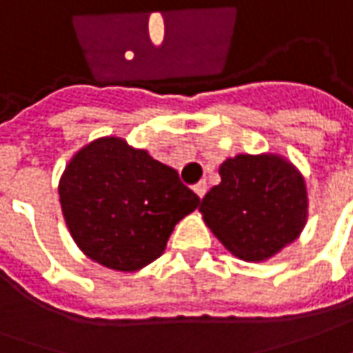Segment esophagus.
Listing matches in <instances>:
<instances>
[{
  "instance_id": "esophagus-1",
  "label": "esophagus",
  "mask_w": 353,
  "mask_h": 353,
  "mask_svg": "<svg viewBox=\"0 0 353 353\" xmlns=\"http://www.w3.org/2000/svg\"><path fill=\"white\" fill-rule=\"evenodd\" d=\"M207 189H208L207 181H199V183H196V185L193 187V191H195L199 199H203V196L207 195Z\"/></svg>"
}]
</instances>
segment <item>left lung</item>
I'll return each instance as SVG.
<instances>
[{
    "mask_svg": "<svg viewBox=\"0 0 353 353\" xmlns=\"http://www.w3.org/2000/svg\"><path fill=\"white\" fill-rule=\"evenodd\" d=\"M220 183L199 212L236 257L267 261L299 237L309 214L305 179L278 154H237L222 162Z\"/></svg>",
    "mask_w": 353,
    "mask_h": 353,
    "instance_id": "1",
    "label": "left lung"
}]
</instances>
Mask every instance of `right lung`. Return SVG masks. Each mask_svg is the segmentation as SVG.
Here are the masks:
<instances>
[{
	"label": "right lung",
	"mask_w": 353,
	"mask_h": 353,
	"mask_svg": "<svg viewBox=\"0 0 353 353\" xmlns=\"http://www.w3.org/2000/svg\"><path fill=\"white\" fill-rule=\"evenodd\" d=\"M61 212L86 257L135 272L157 261L199 196L174 168L121 137H100L69 160L59 179Z\"/></svg>",
	"instance_id": "add662e5"
}]
</instances>
